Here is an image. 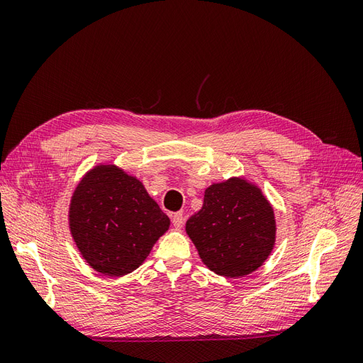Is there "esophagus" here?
<instances>
[{
    "instance_id": "esophagus-1",
    "label": "esophagus",
    "mask_w": 363,
    "mask_h": 363,
    "mask_svg": "<svg viewBox=\"0 0 363 363\" xmlns=\"http://www.w3.org/2000/svg\"><path fill=\"white\" fill-rule=\"evenodd\" d=\"M172 224L175 228H182L184 224V216L182 213H174L172 215Z\"/></svg>"
}]
</instances>
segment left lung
Returning a JSON list of instances; mask_svg holds the SVG:
<instances>
[{
  "label": "left lung",
  "instance_id": "1",
  "mask_svg": "<svg viewBox=\"0 0 363 363\" xmlns=\"http://www.w3.org/2000/svg\"><path fill=\"white\" fill-rule=\"evenodd\" d=\"M204 265L238 279L259 269L276 245L274 207L256 183L230 177L204 191L203 207L186 221Z\"/></svg>",
  "mask_w": 363,
  "mask_h": 363
}]
</instances>
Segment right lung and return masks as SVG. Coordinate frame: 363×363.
<instances>
[{
  "instance_id": "right-lung-1",
  "label": "right lung",
  "mask_w": 363,
  "mask_h": 363,
  "mask_svg": "<svg viewBox=\"0 0 363 363\" xmlns=\"http://www.w3.org/2000/svg\"><path fill=\"white\" fill-rule=\"evenodd\" d=\"M69 232L82 257L104 276L133 272L169 228L142 182L113 163L87 171L71 196Z\"/></svg>"
}]
</instances>
